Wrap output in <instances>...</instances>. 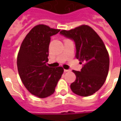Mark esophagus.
Listing matches in <instances>:
<instances>
[{"mask_svg": "<svg viewBox=\"0 0 121 121\" xmlns=\"http://www.w3.org/2000/svg\"><path fill=\"white\" fill-rule=\"evenodd\" d=\"M64 71L65 72H69V71H70V70L69 69H64Z\"/></svg>", "mask_w": 121, "mask_h": 121, "instance_id": "34e87169", "label": "esophagus"}]
</instances>
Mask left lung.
<instances>
[{"instance_id":"obj_1","label":"left lung","mask_w":121,"mask_h":121,"mask_svg":"<svg viewBox=\"0 0 121 121\" xmlns=\"http://www.w3.org/2000/svg\"><path fill=\"white\" fill-rule=\"evenodd\" d=\"M60 34L74 40L75 57L84 64L81 71H73L76 79L71 84V90L83 97L94 94L104 83L109 70V55L103 41L87 25L61 30Z\"/></svg>"}]
</instances>
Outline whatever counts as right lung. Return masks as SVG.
<instances>
[{
  "mask_svg": "<svg viewBox=\"0 0 121 121\" xmlns=\"http://www.w3.org/2000/svg\"><path fill=\"white\" fill-rule=\"evenodd\" d=\"M60 30L40 24L34 27L23 40L17 55V69L26 89L40 98L51 95L63 75L62 67H50L48 48L50 37Z\"/></svg>",
  "mask_w": 121,
  "mask_h": 121,
  "instance_id": "obj_1",
  "label": "right lung"
}]
</instances>
